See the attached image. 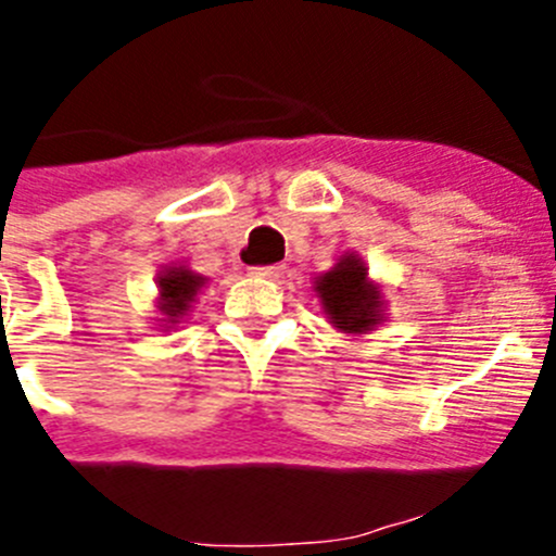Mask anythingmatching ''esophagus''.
I'll return each mask as SVG.
<instances>
[{
  "instance_id": "obj_1",
  "label": "esophagus",
  "mask_w": 556,
  "mask_h": 556,
  "mask_svg": "<svg viewBox=\"0 0 556 556\" xmlns=\"http://www.w3.org/2000/svg\"><path fill=\"white\" fill-rule=\"evenodd\" d=\"M252 277H263V279H279L285 274V266H257L252 268Z\"/></svg>"
}]
</instances>
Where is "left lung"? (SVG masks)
<instances>
[{
	"label": "left lung",
	"mask_w": 556,
	"mask_h": 556,
	"mask_svg": "<svg viewBox=\"0 0 556 556\" xmlns=\"http://www.w3.org/2000/svg\"><path fill=\"white\" fill-rule=\"evenodd\" d=\"M313 293L318 295L326 320L342 334H370L387 320L383 288L370 277L367 263L356 252L340 254L329 271L318 274Z\"/></svg>",
	"instance_id": "8db88e82"
}]
</instances>
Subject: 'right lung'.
Returning <instances> with one entry per match:
<instances>
[{"label": "right lung", "instance_id": "obj_1", "mask_svg": "<svg viewBox=\"0 0 556 556\" xmlns=\"http://www.w3.org/2000/svg\"><path fill=\"white\" fill-rule=\"evenodd\" d=\"M207 285V277L191 271L184 263H169L164 266V271L155 277V288H159V295H155V309L161 313L159 329L169 331L191 313V307L197 304V295Z\"/></svg>", "mask_w": 556, "mask_h": 556}]
</instances>
